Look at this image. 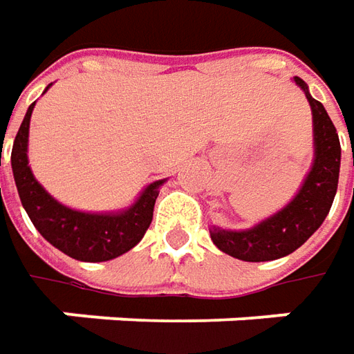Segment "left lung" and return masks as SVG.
Returning <instances> with one entry per match:
<instances>
[{
	"label": "left lung",
	"mask_w": 354,
	"mask_h": 354,
	"mask_svg": "<svg viewBox=\"0 0 354 354\" xmlns=\"http://www.w3.org/2000/svg\"><path fill=\"white\" fill-rule=\"evenodd\" d=\"M295 84L304 88L313 112L315 159L306 183L286 209L250 230H225L211 226V238L216 248L244 262L278 260L297 250L323 225L337 193L341 167V143L337 129L323 104L311 98L306 82L295 76Z\"/></svg>",
	"instance_id": "1"
}]
</instances>
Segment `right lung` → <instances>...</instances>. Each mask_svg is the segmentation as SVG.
<instances>
[{
  "instance_id": "add662e5",
  "label": "right lung",
  "mask_w": 354,
  "mask_h": 354,
  "mask_svg": "<svg viewBox=\"0 0 354 354\" xmlns=\"http://www.w3.org/2000/svg\"><path fill=\"white\" fill-rule=\"evenodd\" d=\"M35 102L23 118L13 142L11 167L17 185L21 205L29 214L35 228L55 248L80 262H106L131 250L151 225L153 207L163 179L151 183L128 211L120 214H90L73 211L57 203L37 183L27 161L29 122Z\"/></svg>"
}]
</instances>
